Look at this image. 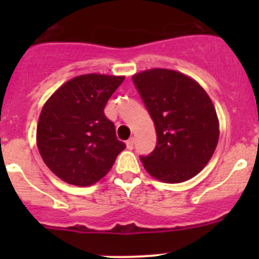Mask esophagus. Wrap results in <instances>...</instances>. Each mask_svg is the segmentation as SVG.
Segmentation results:
<instances>
[{
  "instance_id": "34e87169",
  "label": "esophagus",
  "mask_w": 259,
  "mask_h": 259,
  "mask_svg": "<svg viewBox=\"0 0 259 259\" xmlns=\"http://www.w3.org/2000/svg\"><path fill=\"white\" fill-rule=\"evenodd\" d=\"M125 145H127V148L130 150L134 149V145H135V139H134V137H131V139H128L127 143H125Z\"/></svg>"
}]
</instances>
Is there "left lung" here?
Masks as SVG:
<instances>
[{
  "label": "left lung",
  "mask_w": 259,
  "mask_h": 259,
  "mask_svg": "<svg viewBox=\"0 0 259 259\" xmlns=\"http://www.w3.org/2000/svg\"><path fill=\"white\" fill-rule=\"evenodd\" d=\"M157 132V145L141 155L145 170L164 183L197 175L214 154L219 122L211 100L193 79L166 68L132 76Z\"/></svg>",
  "instance_id": "left-lung-1"
}]
</instances>
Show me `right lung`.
Masks as SVG:
<instances>
[{"mask_svg":"<svg viewBox=\"0 0 259 259\" xmlns=\"http://www.w3.org/2000/svg\"><path fill=\"white\" fill-rule=\"evenodd\" d=\"M123 80V76L80 75L57 89L41 110L38 152L63 182L79 187L95 184L125 148L104 113Z\"/></svg>","mask_w":259,"mask_h":259,"instance_id":"add662e5","label":"right lung"}]
</instances>
